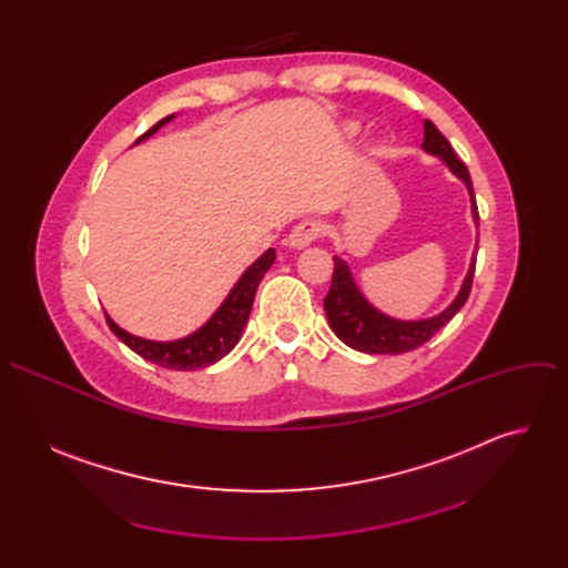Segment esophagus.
I'll list each match as a JSON object with an SVG mask.
<instances>
[{
    "mask_svg": "<svg viewBox=\"0 0 568 568\" xmlns=\"http://www.w3.org/2000/svg\"><path fill=\"white\" fill-rule=\"evenodd\" d=\"M321 231H323L321 222H316V220H303V222H298V224L292 229V233H290V237H287V245H290L292 250H303V247L312 245V242L321 235Z\"/></svg>",
    "mask_w": 568,
    "mask_h": 568,
    "instance_id": "1",
    "label": "esophagus"
}]
</instances>
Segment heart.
Listing matches in <instances>:
<instances>
[{"label":"heart","instance_id":"b5f03b06","mask_svg":"<svg viewBox=\"0 0 568 568\" xmlns=\"http://www.w3.org/2000/svg\"><path fill=\"white\" fill-rule=\"evenodd\" d=\"M357 130H359L357 125H351V128H348V134H357Z\"/></svg>","mask_w":568,"mask_h":568}]
</instances>
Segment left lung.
Wrapping results in <instances>:
<instances>
[{
    "mask_svg": "<svg viewBox=\"0 0 568 568\" xmlns=\"http://www.w3.org/2000/svg\"><path fill=\"white\" fill-rule=\"evenodd\" d=\"M423 150L427 154L438 156L443 164L465 184V189L469 193V204H471V220L478 222V209H476V197H474L467 166L456 156L449 141L443 136V132L432 121H425ZM474 267H476V245H474L467 276L463 278V285H460L458 294L454 296V301L443 312H438L434 316L416 318V321H402V318L388 316L382 310H377L357 287L348 263L342 261L339 256H335L333 285H331L328 296L323 298V310H326L333 333L346 346H351L359 353H368V355L409 353V351H416L418 346L427 344L443 326H447V323L454 318V314L465 305L469 290H471Z\"/></svg>",
    "mask_w": 568,
    "mask_h": 568,
    "instance_id": "1",
    "label": "left lung"
}]
</instances>
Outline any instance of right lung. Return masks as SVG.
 Masks as SVG:
<instances>
[{"mask_svg": "<svg viewBox=\"0 0 568 568\" xmlns=\"http://www.w3.org/2000/svg\"><path fill=\"white\" fill-rule=\"evenodd\" d=\"M173 119H175V114L161 119L143 136H139L134 141V145L145 141L148 136H152L159 128H164ZM274 261H276L274 250H267L258 261H254L245 272H242L237 283L231 287L226 298L220 303V307L211 314V318L204 323V326H200L195 333H191L182 339L152 342V339L136 337V335L123 331L119 323H114L112 316L105 312L108 326L130 351H134L136 355H141L143 359H148L156 366L173 368V371L206 368V366L220 362L224 355H229L235 348V344L240 342L242 331H245V326H247L254 298H256V290H258L263 276L267 274V270L274 265Z\"/></svg>", "mask_w": 568, "mask_h": 568, "instance_id": "right-lung-1", "label": "right lung"}]
</instances>
